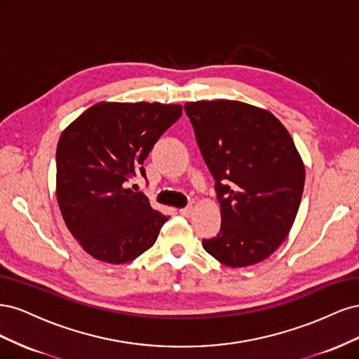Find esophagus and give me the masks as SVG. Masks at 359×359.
Segmentation results:
<instances>
[{
    "label": "esophagus",
    "mask_w": 359,
    "mask_h": 359,
    "mask_svg": "<svg viewBox=\"0 0 359 359\" xmlns=\"http://www.w3.org/2000/svg\"><path fill=\"white\" fill-rule=\"evenodd\" d=\"M193 206H186V208H182V210H180V212L184 215V217H191V214H193Z\"/></svg>",
    "instance_id": "esophagus-1"
}]
</instances>
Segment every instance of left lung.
Here are the masks:
<instances>
[{"mask_svg": "<svg viewBox=\"0 0 359 359\" xmlns=\"http://www.w3.org/2000/svg\"><path fill=\"white\" fill-rule=\"evenodd\" d=\"M184 111L220 202V232L203 248L231 268L262 262L286 240L302 198L306 169L292 136L243 102H190Z\"/></svg>", "mask_w": 359, "mask_h": 359, "instance_id": "1", "label": "left lung"}]
</instances>
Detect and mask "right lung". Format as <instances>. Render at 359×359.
Returning a JSON list of instances; mask_svg holds the SVG:
<instances>
[{"instance_id":"right-lung-1","label":"right lung","mask_w":359,"mask_h":359,"mask_svg":"<svg viewBox=\"0 0 359 359\" xmlns=\"http://www.w3.org/2000/svg\"><path fill=\"white\" fill-rule=\"evenodd\" d=\"M181 114V104L100 102L61 133L58 206L70 233L94 259L119 265L154 245L169 217L128 182L145 177L144 160Z\"/></svg>"}]
</instances>
